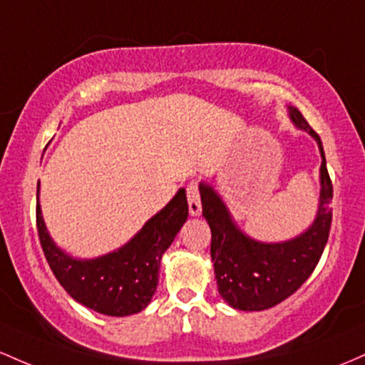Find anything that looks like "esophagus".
<instances>
[{
    "label": "esophagus",
    "mask_w": 365,
    "mask_h": 365,
    "mask_svg": "<svg viewBox=\"0 0 365 365\" xmlns=\"http://www.w3.org/2000/svg\"><path fill=\"white\" fill-rule=\"evenodd\" d=\"M186 193H187V205H190V214L193 217H198L202 214V202H200L198 184L196 182L187 184Z\"/></svg>",
    "instance_id": "obj_1"
}]
</instances>
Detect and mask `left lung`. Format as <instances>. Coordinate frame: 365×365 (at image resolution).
Returning <instances> with one entry per match:
<instances>
[{
  "label": "left lung",
  "mask_w": 365,
  "mask_h": 365,
  "mask_svg": "<svg viewBox=\"0 0 365 365\" xmlns=\"http://www.w3.org/2000/svg\"><path fill=\"white\" fill-rule=\"evenodd\" d=\"M289 120L315 139L321 153V191L314 222L292 240L265 243L237 227L227 205L215 187L200 182L203 217L212 231L210 255L219 294L236 310L259 312L281 304L297 292L314 272L329 237L333 184L326 169L321 138L300 110L288 106Z\"/></svg>",
  "instance_id": "8db88e82"
}]
</instances>
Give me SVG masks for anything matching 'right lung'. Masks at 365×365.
<instances>
[{
	"label": "right lung",
	"instance_id": "add662e5",
	"mask_svg": "<svg viewBox=\"0 0 365 365\" xmlns=\"http://www.w3.org/2000/svg\"><path fill=\"white\" fill-rule=\"evenodd\" d=\"M187 219L186 190H179L125 245L94 259L68 255L53 241L39 205L38 232L53 274L76 302L98 314L124 317L146 309L158 284L160 260Z\"/></svg>",
	"mask_w": 365,
	"mask_h": 365
}]
</instances>
